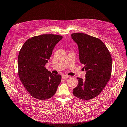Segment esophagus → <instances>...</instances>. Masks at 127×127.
Listing matches in <instances>:
<instances>
[{
    "mask_svg": "<svg viewBox=\"0 0 127 127\" xmlns=\"http://www.w3.org/2000/svg\"><path fill=\"white\" fill-rule=\"evenodd\" d=\"M69 77H70V76L68 75H62V78H63V79H66V78H69Z\"/></svg>",
    "mask_w": 127,
    "mask_h": 127,
    "instance_id": "1",
    "label": "esophagus"
}]
</instances>
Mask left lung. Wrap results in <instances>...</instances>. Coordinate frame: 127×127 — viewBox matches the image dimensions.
<instances>
[{
    "label": "left lung",
    "mask_w": 127,
    "mask_h": 127,
    "mask_svg": "<svg viewBox=\"0 0 127 127\" xmlns=\"http://www.w3.org/2000/svg\"><path fill=\"white\" fill-rule=\"evenodd\" d=\"M71 38L77 44L81 63L87 71L84 79L77 77L78 84L73 89L77 98L89 100L99 95L110 78L112 59L107 46L98 38L83 33Z\"/></svg>",
    "instance_id": "left-lung-1"
}]
</instances>
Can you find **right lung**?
<instances>
[{
  "label": "right lung",
  "mask_w": 127,
  "mask_h": 127,
  "mask_svg": "<svg viewBox=\"0 0 127 127\" xmlns=\"http://www.w3.org/2000/svg\"><path fill=\"white\" fill-rule=\"evenodd\" d=\"M56 34H42L28 39L18 58V75L24 87L32 97L48 99L56 92L62 76L45 67L56 45L62 39Z\"/></svg>",
  "instance_id": "1"
}]
</instances>
